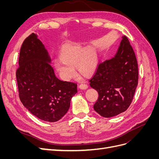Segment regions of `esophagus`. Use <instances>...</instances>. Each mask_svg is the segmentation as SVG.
<instances>
[{
    "label": "esophagus",
    "mask_w": 159,
    "mask_h": 159,
    "mask_svg": "<svg viewBox=\"0 0 159 159\" xmlns=\"http://www.w3.org/2000/svg\"><path fill=\"white\" fill-rule=\"evenodd\" d=\"M88 85L87 84H80L79 86V88L81 89H88Z\"/></svg>",
    "instance_id": "obj_1"
}]
</instances>
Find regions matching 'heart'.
Returning <instances> with one entry per match:
<instances>
[{
  "label": "heart",
  "instance_id": "obj_1",
  "mask_svg": "<svg viewBox=\"0 0 159 159\" xmlns=\"http://www.w3.org/2000/svg\"><path fill=\"white\" fill-rule=\"evenodd\" d=\"M61 60H56L54 67L61 78L68 81L76 75L75 68L78 67L82 74H88L96 68L98 58L88 48L80 46H67L61 53Z\"/></svg>",
  "mask_w": 159,
  "mask_h": 159
}]
</instances>
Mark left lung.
<instances>
[{
	"instance_id": "obj_1",
	"label": "left lung",
	"mask_w": 159,
	"mask_h": 159,
	"mask_svg": "<svg viewBox=\"0 0 159 159\" xmlns=\"http://www.w3.org/2000/svg\"><path fill=\"white\" fill-rule=\"evenodd\" d=\"M111 59L98 64L89 81L99 97L94 110L103 117L121 113L131 105L138 85V64L128 38L123 36Z\"/></svg>"
}]
</instances>
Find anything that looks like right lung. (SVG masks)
I'll return each instance as SVG.
<instances>
[{
	"label": "right lung",
	"mask_w": 159,
	"mask_h": 159,
	"mask_svg": "<svg viewBox=\"0 0 159 159\" xmlns=\"http://www.w3.org/2000/svg\"><path fill=\"white\" fill-rule=\"evenodd\" d=\"M44 45L35 34L24 40L16 75L22 103L42 121L56 122L63 117L78 92L77 84L56 78Z\"/></svg>",
	"instance_id": "right-lung-1"
}]
</instances>
